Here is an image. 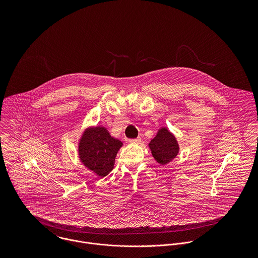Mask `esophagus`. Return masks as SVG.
Returning a JSON list of instances; mask_svg holds the SVG:
<instances>
[{"label": "esophagus", "instance_id": "34e87169", "mask_svg": "<svg viewBox=\"0 0 258 258\" xmlns=\"http://www.w3.org/2000/svg\"><path fill=\"white\" fill-rule=\"evenodd\" d=\"M129 142H130L131 144H138V143L141 142V137H138V138H136V139H131V140H129Z\"/></svg>", "mask_w": 258, "mask_h": 258}]
</instances>
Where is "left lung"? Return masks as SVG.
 <instances>
[{
  "label": "left lung",
  "instance_id": "left-lung-1",
  "mask_svg": "<svg viewBox=\"0 0 258 258\" xmlns=\"http://www.w3.org/2000/svg\"><path fill=\"white\" fill-rule=\"evenodd\" d=\"M154 159L161 165H166L177 157L179 145L175 136L166 128H161L156 137L149 143Z\"/></svg>",
  "mask_w": 258,
  "mask_h": 258
}]
</instances>
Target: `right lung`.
<instances>
[{"label": "right lung", "instance_id": "add662e5", "mask_svg": "<svg viewBox=\"0 0 258 258\" xmlns=\"http://www.w3.org/2000/svg\"><path fill=\"white\" fill-rule=\"evenodd\" d=\"M122 145L104 127L87 128L79 141V158L86 168L100 177H105L112 171L115 157Z\"/></svg>", "mask_w": 258, "mask_h": 258}]
</instances>
